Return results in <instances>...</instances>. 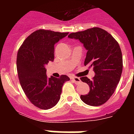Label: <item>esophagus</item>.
I'll use <instances>...</instances> for the list:
<instances>
[{
	"label": "esophagus",
	"instance_id": "obj_1",
	"mask_svg": "<svg viewBox=\"0 0 134 134\" xmlns=\"http://www.w3.org/2000/svg\"><path fill=\"white\" fill-rule=\"evenodd\" d=\"M71 79L76 84H80L81 83V79H80V78L79 77H76V76H73V77H71Z\"/></svg>",
	"mask_w": 134,
	"mask_h": 134
}]
</instances>
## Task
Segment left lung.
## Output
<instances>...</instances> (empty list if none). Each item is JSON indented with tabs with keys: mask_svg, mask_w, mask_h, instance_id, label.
Here are the masks:
<instances>
[{
	"mask_svg": "<svg viewBox=\"0 0 134 134\" xmlns=\"http://www.w3.org/2000/svg\"><path fill=\"white\" fill-rule=\"evenodd\" d=\"M68 37L83 44L88 51L84 65L93 67L95 73L92 80L81 78L90 86L88 94L81 95V99L90 106H101L113 95L120 80L123 63L120 45L110 33L97 27L72 32Z\"/></svg>",
	"mask_w": 134,
	"mask_h": 134,
	"instance_id": "1",
	"label": "left lung"
}]
</instances>
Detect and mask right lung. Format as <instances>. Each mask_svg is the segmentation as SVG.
<instances>
[{
    "mask_svg": "<svg viewBox=\"0 0 134 134\" xmlns=\"http://www.w3.org/2000/svg\"><path fill=\"white\" fill-rule=\"evenodd\" d=\"M67 35L37 30L24 40L18 51L16 67L21 86L30 102L41 109L55 106L60 99L63 84L69 81L66 75L48 78L45 67L54 60L55 44Z\"/></svg>",
    "mask_w": 134,
    "mask_h": 134,
    "instance_id": "1",
    "label": "right lung"
}]
</instances>
